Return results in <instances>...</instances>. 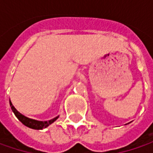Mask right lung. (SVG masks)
Returning <instances> with one entry per match:
<instances>
[{"instance_id": "obj_1", "label": "right lung", "mask_w": 153, "mask_h": 153, "mask_svg": "<svg viewBox=\"0 0 153 153\" xmlns=\"http://www.w3.org/2000/svg\"><path fill=\"white\" fill-rule=\"evenodd\" d=\"M10 106H11V109L12 111H13V113L15 114V116L17 117V118L20 121L21 123L25 125V126L29 127L30 128H33V129H42V128H45L48 126H49L50 124H52L54 121H56L58 119L59 116L54 117L53 119H51L49 121H45V122H42V121H37V120H34V119H31V118H29L25 116L22 115L20 112H19L14 106L13 105V104L10 100Z\"/></svg>"}]
</instances>
